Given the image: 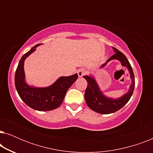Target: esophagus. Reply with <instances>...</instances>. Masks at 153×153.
Wrapping results in <instances>:
<instances>
[{
  "label": "esophagus",
  "instance_id": "esophagus-1",
  "mask_svg": "<svg viewBox=\"0 0 153 153\" xmlns=\"http://www.w3.org/2000/svg\"><path fill=\"white\" fill-rule=\"evenodd\" d=\"M77 74H78V76L79 77H82L83 76H84V75L85 74V70L83 68L79 69V70L77 71Z\"/></svg>",
  "mask_w": 153,
  "mask_h": 153
}]
</instances>
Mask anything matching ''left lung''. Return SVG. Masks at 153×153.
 <instances>
[{"instance_id":"1","label":"left lung","mask_w":153,"mask_h":153,"mask_svg":"<svg viewBox=\"0 0 153 153\" xmlns=\"http://www.w3.org/2000/svg\"><path fill=\"white\" fill-rule=\"evenodd\" d=\"M112 48L115 52V54H114L109 59L106 60V62L102 65L101 67L103 68L107 64L108 62L111 60H118L119 61H120L123 66L126 67L128 69L129 72L130 73L131 84L129 86V91L126 94L118 99H113V98L106 97L103 95V93L100 91L95 79L93 76H88V75L83 76V78L88 83L85 91V102L91 109L102 114H112V113L116 112L123 108L131 98L135 85L134 75L132 68H131V65L129 64L126 56L116 48Z\"/></svg>"}]
</instances>
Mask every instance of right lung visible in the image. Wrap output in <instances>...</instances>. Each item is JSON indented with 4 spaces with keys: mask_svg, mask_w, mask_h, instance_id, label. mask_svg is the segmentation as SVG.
Segmentation results:
<instances>
[{
    "mask_svg": "<svg viewBox=\"0 0 153 153\" xmlns=\"http://www.w3.org/2000/svg\"><path fill=\"white\" fill-rule=\"evenodd\" d=\"M40 45L34 46L21 58L15 72L14 82L19 95L28 106L37 111H51L62 104L67 91L76 80L78 75L61 76L51 85L46 88L33 87L27 84L25 81L24 60Z\"/></svg>",
    "mask_w": 153,
    "mask_h": 153,
    "instance_id": "add662e5",
    "label": "right lung"
}]
</instances>
